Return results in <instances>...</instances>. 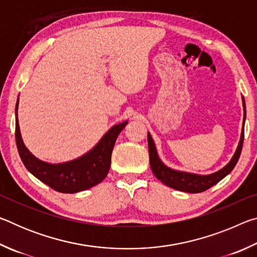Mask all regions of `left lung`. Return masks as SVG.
I'll return each instance as SVG.
<instances>
[{"label":"left lung","mask_w":257,"mask_h":257,"mask_svg":"<svg viewBox=\"0 0 257 257\" xmlns=\"http://www.w3.org/2000/svg\"><path fill=\"white\" fill-rule=\"evenodd\" d=\"M242 106H243V122H245L246 105H245V99H243V97H242ZM147 141H149L150 164L154 176L158 178L160 181H162L163 184L171 187L173 189L195 194V193H202V191H205L208 188H211L212 186H214L220 180H222L225 176L229 175V173L232 171V169L234 168V165L237 164L239 156H240V153H241L242 143H243V127L241 132L240 142H239L237 151L236 153H234L231 161H230V162L225 165L223 169H221L220 171L212 173V175H207V176H199V175H194V173L179 172L165 167V165L161 162L159 159L158 153H156V150H155L154 142L153 139H152L150 134L147 135Z\"/></svg>","instance_id":"left-lung-1"}]
</instances>
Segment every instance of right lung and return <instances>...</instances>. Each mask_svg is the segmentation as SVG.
I'll list each match as a JSON object with an SVG mask.
<instances>
[{
	"mask_svg": "<svg viewBox=\"0 0 257 257\" xmlns=\"http://www.w3.org/2000/svg\"><path fill=\"white\" fill-rule=\"evenodd\" d=\"M18 102L16 105V143L25 167L42 182L59 193L73 194L97 185L106 177L111 165L113 146L127 121L112 127L98 144L81 158L61 164L42 162L26 149L21 139L18 116Z\"/></svg>",
	"mask_w": 257,
	"mask_h": 257,
	"instance_id": "1",
	"label": "right lung"
}]
</instances>
